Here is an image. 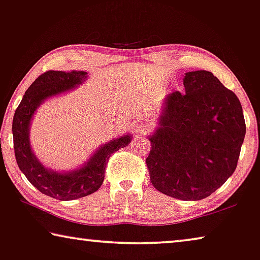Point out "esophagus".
Returning <instances> with one entry per match:
<instances>
[{
  "label": "esophagus",
  "mask_w": 260,
  "mask_h": 260,
  "mask_svg": "<svg viewBox=\"0 0 260 260\" xmlns=\"http://www.w3.org/2000/svg\"><path fill=\"white\" fill-rule=\"evenodd\" d=\"M147 129H148V126H147L145 122L138 121L137 127H135V131H137V133L142 134V133H145V132H146Z\"/></svg>",
  "instance_id": "1"
}]
</instances>
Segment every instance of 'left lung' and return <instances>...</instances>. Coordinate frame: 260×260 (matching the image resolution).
Wrapping results in <instances>:
<instances>
[{
	"label": "left lung",
	"instance_id": "left-lung-1",
	"mask_svg": "<svg viewBox=\"0 0 260 260\" xmlns=\"http://www.w3.org/2000/svg\"><path fill=\"white\" fill-rule=\"evenodd\" d=\"M183 85L165 98L146 164L158 191L199 201L234 174L246 126L237 95L211 72H187Z\"/></svg>",
	"mask_w": 260,
	"mask_h": 260
}]
</instances>
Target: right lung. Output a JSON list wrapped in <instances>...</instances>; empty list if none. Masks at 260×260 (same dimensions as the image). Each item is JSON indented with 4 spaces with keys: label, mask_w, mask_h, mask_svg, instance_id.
Returning <instances> with one entry per match:
<instances>
[{
    "label": "right lung",
    "mask_w": 260,
    "mask_h": 260,
    "mask_svg": "<svg viewBox=\"0 0 260 260\" xmlns=\"http://www.w3.org/2000/svg\"><path fill=\"white\" fill-rule=\"evenodd\" d=\"M87 79L84 71H48L30 85L23 95L13 119L15 156L18 168L42 193L59 201H71L91 195L102 187L108 158L126 147L131 134L122 135L105 143L93 153L78 169L58 173L48 169L38 161L30 145V125L35 112L46 99L68 92Z\"/></svg>",
    "instance_id": "obj_1"
}]
</instances>
